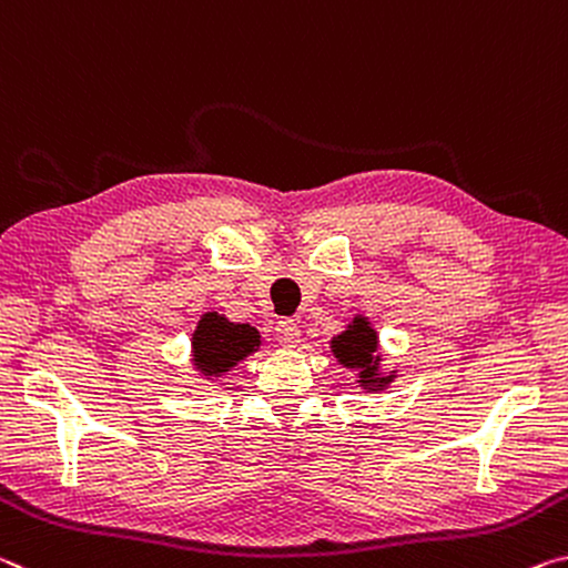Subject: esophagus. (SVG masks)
Here are the masks:
<instances>
[{
    "mask_svg": "<svg viewBox=\"0 0 568 568\" xmlns=\"http://www.w3.org/2000/svg\"><path fill=\"white\" fill-rule=\"evenodd\" d=\"M300 337H302V329L294 320H282L276 324V339L282 347H296Z\"/></svg>",
    "mask_w": 568,
    "mask_h": 568,
    "instance_id": "obj_1",
    "label": "esophagus"
}]
</instances>
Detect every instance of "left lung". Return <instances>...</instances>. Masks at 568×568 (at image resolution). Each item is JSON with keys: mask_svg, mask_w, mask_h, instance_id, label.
I'll return each mask as SVG.
<instances>
[{"mask_svg": "<svg viewBox=\"0 0 568 568\" xmlns=\"http://www.w3.org/2000/svg\"><path fill=\"white\" fill-rule=\"evenodd\" d=\"M332 352L339 357L342 365L347 367H359L362 372V385L377 383L375 372H377V334L375 329H369V324L365 320H355V324L347 332H342L339 337L332 339ZM385 383V379H379Z\"/></svg>", "mask_w": 568, "mask_h": 568, "instance_id": "obj_1", "label": "left lung"}]
</instances>
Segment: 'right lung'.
I'll use <instances>...</instances> for the list:
<instances>
[{
	"label": "right lung",
	"instance_id": "1",
	"mask_svg": "<svg viewBox=\"0 0 568 568\" xmlns=\"http://www.w3.org/2000/svg\"><path fill=\"white\" fill-rule=\"evenodd\" d=\"M258 332L248 324H231L216 312L206 314L193 334V357L206 375H219L258 347Z\"/></svg>",
	"mask_w": 568,
	"mask_h": 568
}]
</instances>
